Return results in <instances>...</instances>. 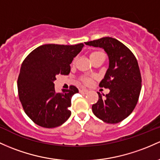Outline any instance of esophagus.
Segmentation results:
<instances>
[{
  "instance_id": "obj_1",
  "label": "esophagus",
  "mask_w": 160,
  "mask_h": 160,
  "mask_svg": "<svg viewBox=\"0 0 160 160\" xmlns=\"http://www.w3.org/2000/svg\"><path fill=\"white\" fill-rule=\"evenodd\" d=\"M88 92V90L86 89H80V93H83V94H86L87 92Z\"/></svg>"
}]
</instances>
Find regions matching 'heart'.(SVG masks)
Listing matches in <instances>:
<instances>
[{"label":"heart","mask_w":160,"mask_h":160,"mask_svg":"<svg viewBox=\"0 0 160 160\" xmlns=\"http://www.w3.org/2000/svg\"><path fill=\"white\" fill-rule=\"evenodd\" d=\"M101 54H104V53H102V52H92V53L90 54V55H89L90 60H92V59L94 58L97 57V56L101 55ZM74 61H73V63H74ZM82 81H83L84 83L89 84V83H90V79L86 78V77H83V78H82Z\"/></svg>","instance_id":"heart-1"}]
</instances>
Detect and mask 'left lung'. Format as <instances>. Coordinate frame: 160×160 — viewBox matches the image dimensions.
I'll use <instances>...</instances> for the list:
<instances>
[{
	"instance_id": "obj_1",
	"label": "left lung",
	"mask_w": 160,
	"mask_h": 160,
	"mask_svg": "<svg viewBox=\"0 0 160 160\" xmlns=\"http://www.w3.org/2000/svg\"><path fill=\"white\" fill-rule=\"evenodd\" d=\"M85 44L104 49L109 61L99 87L109 89L110 92L105 98L98 92L99 100L92 105V112L108 124L122 122L131 115L139 99L141 75L138 61L128 47L112 37H103Z\"/></svg>"
}]
</instances>
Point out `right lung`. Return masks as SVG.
Listing matches in <instances>:
<instances>
[{
  "label": "right lung",
  "instance_id": "1",
  "mask_svg": "<svg viewBox=\"0 0 160 160\" xmlns=\"http://www.w3.org/2000/svg\"><path fill=\"white\" fill-rule=\"evenodd\" d=\"M83 43L74 45L46 44L28 54L17 80L19 98L27 116L47 128L58 127L71 116V98L79 92L74 86L57 92L56 75H68L73 58L81 52Z\"/></svg>",
  "mask_w": 160,
  "mask_h": 160
}]
</instances>
